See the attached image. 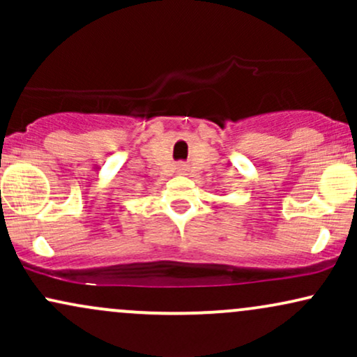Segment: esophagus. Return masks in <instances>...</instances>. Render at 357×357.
<instances>
[{
  "mask_svg": "<svg viewBox=\"0 0 357 357\" xmlns=\"http://www.w3.org/2000/svg\"><path fill=\"white\" fill-rule=\"evenodd\" d=\"M176 169H178V173H179V174H186L188 167H186V165H183V162H179V165H178V167H176Z\"/></svg>",
  "mask_w": 357,
  "mask_h": 357,
  "instance_id": "obj_1",
  "label": "esophagus"
}]
</instances>
